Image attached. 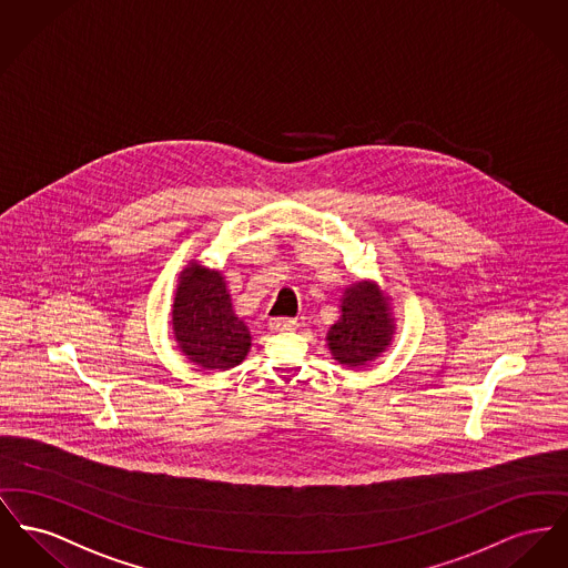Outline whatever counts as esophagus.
<instances>
[{
	"instance_id": "esophagus-1",
	"label": "esophagus",
	"mask_w": 568,
	"mask_h": 568,
	"mask_svg": "<svg viewBox=\"0 0 568 568\" xmlns=\"http://www.w3.org/2000/svg\"><path fill=\"white\" fill-rule=\"evenodd\" d=\"M270 331L274 333H287V331H296L298 328V322L292 320V317H274L270 320Z\"/></svg>"
}]
</instances>
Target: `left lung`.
<instances>
[{
    "instance_id": "1",
    "label": "left lung",
    "mask_w": 568,
    "mask_h": 568,
    "mask_svg": "<svg viewBox=\"0 0 568 568\" xmlns=\"http://www.w3.org/2000/svg\"><path fill=\"white\" fill-rule=\"evenodd\" d=\"M341 317L326 333V345L343 367L361 368L388 352L397 333L393 298L373 278L343 290Z\"/></svg>"
}]
</instances>
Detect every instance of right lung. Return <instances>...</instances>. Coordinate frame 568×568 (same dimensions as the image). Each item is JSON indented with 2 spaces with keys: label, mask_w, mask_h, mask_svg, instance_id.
<instances>
[{
  "label": "right lung",
  "mask_w": 568,
  "mask_h": 568,
  "mask_svg": "<svg viewBox=\"0 0 568 568\" xmlns=\"http://www.w3.org/2000/svg\"><path fill=\"white\" fill-rule=\"evenodd\" d=\"M169 328L175 347L203 371H230L246 361L253 336L234 311L223 270L191 260L178 274Z\"/></svg>",
  "instance_id": "obj_1"
}]
</instances>
